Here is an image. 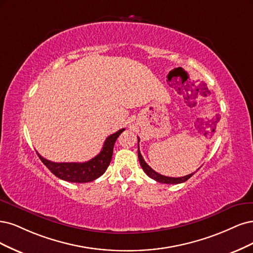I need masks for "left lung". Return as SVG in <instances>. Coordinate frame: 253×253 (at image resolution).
Instances as JSON below:
<instances>
[{"mask_svg": "<svg viewBox=\"0 0 253 253\" xmlns=\"http://www.w3.org/2000/svg\"><path fill=\"white\" fill-rule=\"evenodd\" d=\"M137 142H140V138H137ZM137 157H138V161H140V164H141L143 170L145 171V173L159 183L180 184V183L186 182L187 180H189V178L194 174V172H193V173H190V174L185 175V176H181V177H170V176H165V175H162V174L156 172V171H154L151 167H149V165H147V163L144 161L142 154L140 152V148H138V145H137Z\"/></svg>", "mask_w": 253, "mask_h": 253, "instance_id": "left-lung-1", "label": "left lung"}]
</instances>
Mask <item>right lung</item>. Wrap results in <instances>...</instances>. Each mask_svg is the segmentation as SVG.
Segmentation results:
<instances>
[{
  "label": "right lung",
  "mask_w": 253,
  "mask_h": 253,
  "mask_svg": "<svg viewBox=\"0 0 253 253\" xmlns=\"http://www.w3.org/2000/svg\"><path fill=\"white\" fill-rule=\"evenodd\" d=\"M124 130V128L120 129L119 131L109 135L106 138L101 152L93 159L84 163H54L37 153L43 164L61 180L71 183L92 182L95 178L100 177L108 168L112 158L113 146Z\"/></svg>",
  "instance_id": "1"
}]
</instances>
